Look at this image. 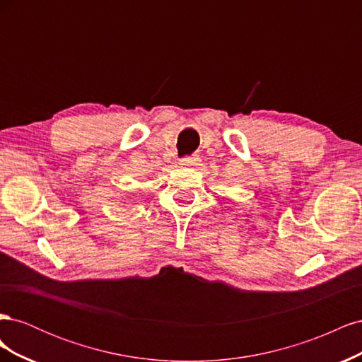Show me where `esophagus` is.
I'll list each match as a JSON object with an SVG mask.
<instances>
[{
  "instance_id": "1",
  "label": "esophagus",
  "mask_w": 362,
  "mask_h": 362,
  "mask_svg": "<svg viewBox=\"0 0 362 362\" xmlns=\"http://www.w3.org/2000/svg\"><path fill=\"white\" fill-rule=\"evenodd\" d=\"M198 161H199V158H196V157H185V158L180 160V164L181 166H196Z\"/></svg>"
}]
</instances>
